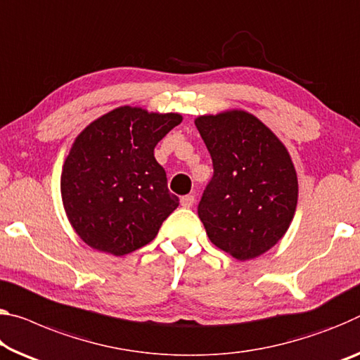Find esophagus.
<instances>
[{"label": "esophagus", "instance_id": "obj_1", "mask_svg": "<svg viewBox=\"0 0 360 360\" xmlns=\"http://www.w3.org/2000/svg\"><path fill=\"white\" fill-rule=\"evenodd\" d=\"M193 203H195V197H193V195H184L181 198V205L184 208H191Z\"/></svg>", "mask_w": 360, "mask_h": 360}]
</instances>
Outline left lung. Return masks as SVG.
Listing matches in <instances>:
<instances>
[{
    "label": "left lung",
    "instance_id": "left-lung-1",
    "mask_svg": "<svg viewBox=\"0 0 360 360\" xmlns=\"http://www.w3.org/2000/svg\"><path fill=\"white\" fill-rule=\"evenodd\" d=\"M195 127L214 169L198 218L222 252L238 261L258 258L293 221L298 178L292 157L259 118L245 110L200 115Z\"/></svg>",
    "mask_w": 360,
    "mask_h": 360
}]
</instances>
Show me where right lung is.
Returning <instances> with one entry per match:
<instances>
[{"instance_id": "obj_1", "label": "right lung", "mask_w": 360, "mask_h": 360, "mask_svg": "<svg viewBox=\"0 0 360 360\" xmlns=\"http://www.w3.org/2000/svg\"><path fill=\"white\" fill-rule=\"evenodd\" d=\"M181 122L179 113L122 105L73 141L60 195L72 227L91 248L113 256L134 252L150 243L178 208L153 149Z\"/></svg>"}]
</instances>
